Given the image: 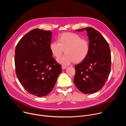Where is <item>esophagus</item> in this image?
Listing matches in <instances>:
<instances>
[{"instance_id": "esophagus-1", "label": "esophagus", "mask_w": 126, "mask_h": 126, "mask_svg": "<svg viewBox=\"0 0 126 126\" xmlns=\"http://www.w3.org/2000/svg\"><path fill=\"white\" fill-rule=\"evenodd\" d=\"M67 66H62V70H64V69H66L67 68Z\"/></svg>"}]
</instances>
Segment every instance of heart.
<instances>
[{"mask_svg": "<svg viewBox=\"0 0 126 126\" xmlns=\"http://www.w3.org/2000/svg\"><path fill=\"white\" fill-rule=\"evenodd\" d=\"M49 47L52 55L56 58L61 56L65 50V54L57 59L58 63L64 65L83 61L90 50L88 41L73 33L61 34L58 41L52 42Z\"/></svg>", "mask_w": 126, "mask_h": 126, "instance_id": "heart-1", "label": "heart"}]
</instances>
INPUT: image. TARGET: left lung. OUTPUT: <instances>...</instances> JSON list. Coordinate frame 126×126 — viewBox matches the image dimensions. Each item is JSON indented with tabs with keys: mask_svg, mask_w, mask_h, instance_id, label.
I'll use <instances>...</instances> for the list:
<instances>
[{
	"mask_svg": "<svg viewBox=\"0 0 126 126\" xmlns=\"http://www.w3.org/2000/svg\"><path fill=\"white\" fill-rule=\"evenodd\" d=\"M87 31L90 50L87 57L75 66L74 83L84 94L97 92L105 85L111 71V56L109 44L97 30L92 27L77 29Z\"/></svg>",
	"mask_w": 126,
	"mask_h": 126,
	"instance_id": "1",
	"label": "left lung"
}]
</instances>
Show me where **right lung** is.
<instances>
[{
	"instance_id": "obj_1",
	"label": "right lung",
	"mask_w": 126,
	"mask_h": 126,
	"mask_svg": "<svg viewBox=\"0 0 126 126\" xmlns=\"http://www.w3.org/2000/svg\"><path fill=\"white\" fill-rule=\"evenodd\" d=\"M52 34L33 29L20 40L15 51L18 79L29 93L39 97L51 92L62 71L50 50Z\"/></svg>"
}]
</instances>
